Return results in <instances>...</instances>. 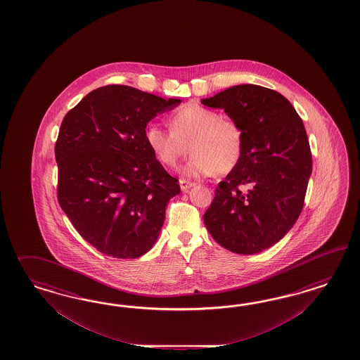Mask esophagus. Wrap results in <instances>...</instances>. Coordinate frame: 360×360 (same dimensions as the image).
Returning <instances> with one entry per match:
<instances>
[{
    "mask_svg": "<svg viewBox=\"0 0 360 360\" xmlns=\"http://www.w3.org/2000/svg\"><path fill=\"white\" fill-rule=\"evenodd\" d=\"M194 185H195L194 182H190V181H186V179H179V186L182 188V191H187L188 188H191Z\"/></svg>",
    "mask_w": 360,
    "mask_h": 360,
    "instance_id": "esophagus-1",
    "label": "esophagus"
}]
</instances>
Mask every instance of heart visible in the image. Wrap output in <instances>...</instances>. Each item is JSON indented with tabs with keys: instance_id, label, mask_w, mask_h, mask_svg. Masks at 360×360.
<instances>
[{
	"instance_id": "b5f03b06",
	"label": "heart",
	"mask_w": 360,
	"mask_h": 360,
	"mask_svg": "<svg viewBox=\"0 0 360 360\" xmlns=\"http://www.w3.org/2000/svg\"><path fill=\"white\" fill-rule=\"evenodd\" d=\"M170 129L150 124L145 141L154 158L174 167L188 149L193 153L185 166L190 176L229 174L239 166L245 150V133L236 121L221 117L214 109L186 104L169 119Z\"/></svg>"
}]
</instances>
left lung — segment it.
Instances as JSON below:
<instances>
[{
    "instance_id": "left-lung-1",
    "label": "left lung",
    "mask_w": 360,
    "mask_h": 360,
    "mask_svg": "<svg viewBox=\"0 0 360 360\" xmlns=\"http://www.w3.org/2000/svg\"><path fill=\"white\" fill-rule=\"evenodd\" d=\"M202 103L224 109L245 133L243 160L217 187L205 224L223 248L259 253L283 239L304 208L313 166L304 122L288 98L256 84Z\"/></svg>"
}]
</instances>
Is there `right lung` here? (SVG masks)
I'll list each match as a JSON object with an SVG mask.
<instances>
[{"label":"right lung","mask_w":360,"mask_h":360,"mask_svg":"<svg viewBox=\"0 0 360 360\" xmlns=\"http://www.w3.org/2000/svg\"><path fill=\"white\" fill-rule=\"evenodd\" d=\"M179 103L109 84L89 92L62 121L55 143L58 200L98 252L136 259L158 238L167 202L181 187L154 158L145 129Z\"/></svg>","instance_id":"1"}]
</instances>
